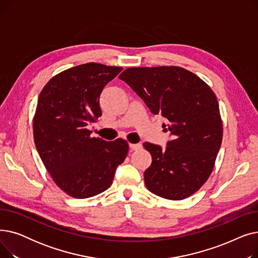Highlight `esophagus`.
Instances as JSON below:
<instances>
[{
  "label": "esophagus",
  "mask_w": 258,
  "mask_h": 258,
  "mask_svg": "<svg viewBox=\"0 0 258 258\" xmlns=\"http://www.w3.org/2000/svg\"><path fill=\"white\" fill-rule=\"evenodd\" d=\"M142 147V144L138 143V144H133V143H130V148L132 151H137V150H140V148Z\"/></svg>",
  "instance_id": "esophagus-1"
}]
</instances>
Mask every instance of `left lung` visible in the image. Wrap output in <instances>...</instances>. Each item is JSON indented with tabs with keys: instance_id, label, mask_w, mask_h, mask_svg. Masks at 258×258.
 <instances>
[{
	"instance_id": "1",
	"label": "left lung",
	"mask_w": 258,
	"mask_h": 258,
	"mask_svg": "<svg viewBox=\"0 0 258 258\" xmlns=\"http://www.w3.org/2000/svg\"><path fill=\"white\" fill-rule=\"evenodd\" d=\"M119 78L154 115L167 120L165 131L172 136L165 150L143 143L153 159L144 171L147 189L173 201L190 197L209 178L222 144L223 123L213 91L180 67L128 68Z\"/></svg>"
}]
</instances>
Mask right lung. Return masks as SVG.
<instances>
[{"instance_id":"add662e5","label":"right lung","mask_w":258,"mask_h":258,"mask_svg":"<svg viewBox=\"0 0 258 258\" xmlns=\"http://www.w3.org/2000/svg\"><path fill=\"white\" fill-rule=\"evenodd\" d=\"M121 67L89 62L52 77L39 94L33 118L36 150L53 181L69 196L87 199L112 185L128 143L91 138L88 124L101 116L99 97Z\"/></svg>"}]
</instances>
